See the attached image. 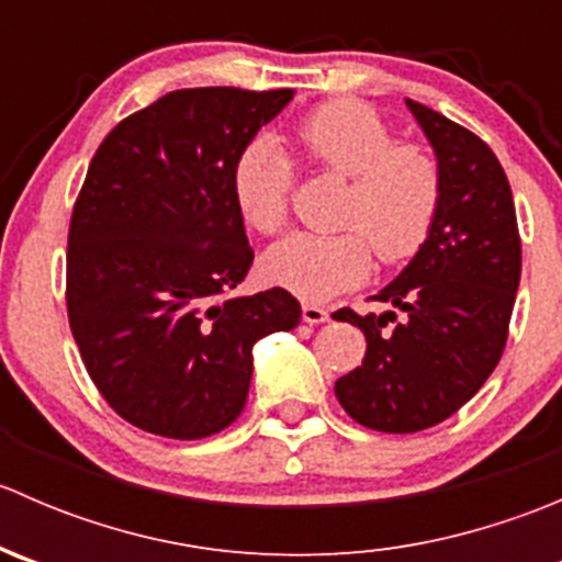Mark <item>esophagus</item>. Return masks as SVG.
I'll list each match as a JSON object with an SVG mask.
<instances>
[{
  "instance_id": "1",
  "label": "esophagus",
  "mask_w": 562,
  "mask_h": 562,
  "mask_svg": "<svg viewBox=\"0 0 562 562\" xmlns=\"http://www.w3.org/2000/svg\"><path fill=\"white\" fill-rule=\"evenodd\" d=\"M302 317H304V323H310V326H317V323L328 321V310L321 307V304H304Z\"/></svg>"
}]
</instances>
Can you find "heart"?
I'll list each match as a JSON object with an SVG mask.
<instances>
[{
	"label": "heart",
	"mask_w": 562,
	"mask_h": 562,
	"mask_svg": "<svg viewBox=\"0 0 562 562\" xmlns=\"http://www.w3.org/2000/svg\"><path fill=\"white\" fill-rule=\"evenodd\" d=\"M299 151L350 179L342 234H293L263 258L271 282L302 299L334 296L359 285L372 263L411 258L432 234L440 209L438 160L418 144H396L386 119L356 100L315 108L296 127ZM293 162L271 138H255L234 166V201L249 228L277 234L288 220Z\"/></svg>",
	"instance_id": "heart-1"
}]
</instances>
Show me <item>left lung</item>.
Returning <instances> with one entry per match:
<instances>
[{
  "mask_svg": "<svg viewBox=\"0 0 562 562\" xmlns=\"http://www.w3.org/2000/svg\"><path fill=\"white\" fill-rule=\"evenodd\" d=\"M405 103L443 184L429 239L375 296L405 317L348 307L331 315L367 337L364 361L334 383V394L361 427L391 435L446 422L484 386L506 348L522 274L512 187L495 151L443 113Z\"/></svg>",
  "mask_w": 562,
  "mask_h": 562,
  "instance_id": "obj_1",
  "label": "left lung"
}]
</instances>
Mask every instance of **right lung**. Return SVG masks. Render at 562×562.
<instances>
[{"label":"right lung","instance_id":"obj_1","mask_svg":"<svg viewBox=\"0 0 562 562\" xmlns=\"http://www.w3.org/2000/svg\"><path fill=\"white\" fill-rule=\"evenodd\" d=\"M291 89L168 92L92 157L67 236V317L89 378L144 432L198 440L245 411L252 348L299 326L285 288L236 296L252 266L231 176Z\"/></svg>","mask_w":562,"mask_h":562}]
</instances>
